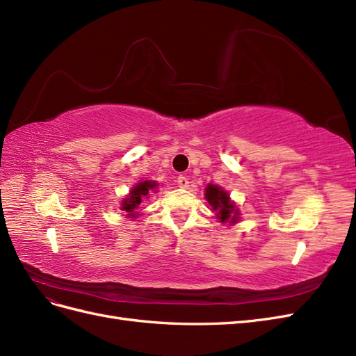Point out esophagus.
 I'll return each mask as SVG.
<instances>
[{"label":"esophagus","mask_w":356,"mask_h":356,"mask_svg":"<svg viewBox=\"0 0 356 356\" xmlns=\"http://www.w3.org/2000/svg\"><path fill=\"white\" fill-rule=\"evenodd\" d=\"M176 181H177V185H179L180 188H183V189H186V188L189 186V180H188V177H185V176H179Z\"/></svg>","instance_id":"34e87169"}]
</instances>
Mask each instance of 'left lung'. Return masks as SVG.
I'll return each instance as SVG.
<instances>
[{
	"instance_id": "8db88e82",
	"label": "left lung",
	"mask_w": 356,
	"mask_h": 356,
	"mask_svg": "<svg viewBox=\"0 0 356 356\" xmlns=\"http://www.w3.org/2000/svg\"><path fill=\"white\" fill-rule=\"evenodd\" d=\"M205 200L209 201L213 211H216V217L222 223H236L239 219V210L234 201L229 198V193L223 191L220 186L210 185L205 188Z\"/></svg>"
}]
</instances>
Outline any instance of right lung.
<instances>
[{"label":"right lung","mask_w":356,"mask_h":356,"mask_svg":"<svg viewBox=\"0 0 356 356\" xmlns=\"http://www.w3.org/2000/svg\"><path fill=\"white\" fill-rule=\"evenodd\" d=\"M156 186H158V183L152 181V180H142L140 183H137L136 186L131 188L130 193L127 195V198L122 200L121 210L127 213L129 217L136 219L137 207H139L145 198L149 197V192L155 191Z\"/></svg>","instance_id":"right-lung-1"}]
</instances>
